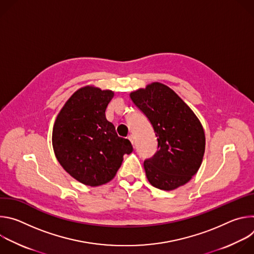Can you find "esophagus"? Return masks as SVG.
I'll use <instances>...</instances> for the list:
<instances>
[{
    "mask_svg": "<svg viewBox=\"0 0 254 254\" xmlns=\"http://www.w3.org/2000/svg\"><path fill=\"white\" fill-rule=\"evenodd\" d=\"M128 139L130 140V142H131L132 144H134V141H135V140H134V135H133V134H129V135H128Z\"/></svg>",
    "mask_w": 254,
    "mask_h": 254,
    "instance_id": "1",
    "label": "esophagus"
}]
</instances>
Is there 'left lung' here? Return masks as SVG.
<instances>
[{
	"mask_svg": "<svg viewBox=\"0 0 254 254\" xmlns=\"http://www.w3.org/2000/svg\"><path fill=\"white\" fill-rule=\"evenodd\" d=\"M129 96L158 137L159 150L143 162L149 182L165 191L185 185L198 172L205 153V132L199 119L173 89L160 82Z\"/></svg>",
	"mask_w": 254,
	"mask_h": 254,
	"instance_id": "1",
	"label": "left lung"
}]
</instances>
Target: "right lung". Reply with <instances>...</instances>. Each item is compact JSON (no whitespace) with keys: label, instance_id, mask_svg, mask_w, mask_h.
<instances>
[{"label":"right lung","instance_id":"obj_1","mask_svg":"<svg viewBox=\"0 0 254 254\" xmlns=\"http://www.w3.org/2000/svg\"><path fill=\"white\" fill-rule=\"evenodd\" d=\"M112 90L85 86L70 96L53 126L52 144L62 168L78 182L96 187L112 181L124 155L132 152L105 118Z\"/></svg>","mask_w":254,"mask_h":254}]
</instances>
